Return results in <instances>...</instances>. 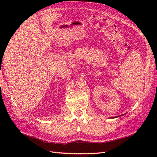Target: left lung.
<instances>
[{
  "label": "left lung",
  "mask_w": 157,
  "mask_h": 157,
  "mask_svg": "<svg viewBox=\"0 0 157 157\" xmlns=\"http://www.w3.org/2000/svg\"><path fill=\"white\" fill-rule=\"evenodd\" d=\"M115 117H111V118H115Z\"/></svg>",
  "instance_id": "left-lung-1"
}]
</instances>
